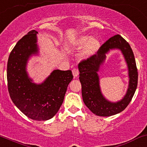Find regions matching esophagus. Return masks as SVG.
<instances>
[{"mask_svg": "<svg viewBox=\"0 0 147 147\" xmlns=\"http://www.w3.org/2000/svg\"><path fill=\"white\" fill-rule=\"evenodd\" d=\"M79 73H80V72H79V69H72V75H73L74 76V78H76L79 75Z\"/></svg>", "mask_w": 147, "mask_h": 147, "instance_id": "34e87169", "label": "esophagus"}]
</instances>
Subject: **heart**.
Returning <instances> with one entry per match:
<instances>
[{
  "mask_svg": "<svg viewBox=\"0 0 147 147\" xmlns=\"http://www.w3.org/2000/svg\"><path fill=\"white\" fill-rule=\"evenodd\" d=\"M70 46L77 49H82L78 54L80 61H86L94 56L101 48V41L97 37L84 34L77 37L70 42Z\"/></svg>",
  "mask_w": 147,
  "mask_h": 147,
  "instance_id": "b5f03b06",
  "label": "heart"
}]
</instances>
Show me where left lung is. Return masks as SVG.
I'll return each instance as SVG.
<instances>
[{"label": "left lung", "instance_id": "left-lung-1", "mask_svg": "<svg viewBox=\"0 0 147 147\" xmlns=\"http://www.w3.org/2000/svg\"><path fill=\"white\" fill-rule=\"evenodd\" d=\"M118 49L121 51L128 66L129 84L124 97L120 101L112 102L105 98L100 90L98 72L111 50ZM82 95L86 107L98 116H111L122 112L132 100L137 86L138 72L135 55L130 46L120 35L109 38L101 46L94 56L82 61L78 65Z\"/></svg>", "mask_w": 147, "mask_h": 147}]
</instances>
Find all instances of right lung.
Wrapping results in <instances>:
<instances>
[{"label": "right lung", "instance_id": "right-lung-1", "mask_svg": "<svg viewBox=\"0 0 147 147\" xmlns=\"http://www.w3.org/2000/svg\"><path fill=\"white\" fill-rule=\"evenodd\" d=\"M36 30H32L16 44L9 55L7 66L8 92L14 104L34 120L52 118L61 108L72 71L54 69L41 84L29 77L27 65L29 58L38 55Z\"/></svg>", "mask_w": 147, "mask_h": 147}]
</instances>
